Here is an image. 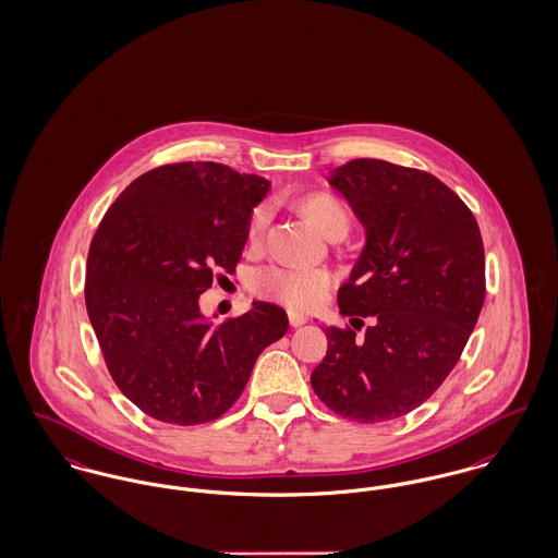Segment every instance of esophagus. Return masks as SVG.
Instances as JSON below:
<instances>
[{
	"mask_svg": "<svg viewBox=\"0 0 558 558\" xmlns=\"http://www.w3.org/2000/svg\"><path fill=\"white\" fill-rule=\"evenodd\" d=\"M289 323H291V327H301V325H305L307 323V316H303L301 312H289Z\"/></svg>",
	"mask_w": 558,
	"mask_h": 558,
	"instance_id": "obj_1",
	"label": "esophagus"
}]
</instances>
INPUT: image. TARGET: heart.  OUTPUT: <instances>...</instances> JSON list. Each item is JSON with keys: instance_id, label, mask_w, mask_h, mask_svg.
I'll return each instance as SVG.
<instances>
[{"instance_id": "heart-1", "label": "heart", "mask_w": 558, "mask_h": 558, "mask_svg": "<svg viewBox=\"0 0 558 558\" xmlns=\"http://www.w3.org/2000/svg\"><path fill=\"white\" fill-rule=\"evenodd\" d=\"M300 215L327 240H342L350 231V210L340 197L327 191L307 193L298 199ZM269 227L267 206H257L248 220V246L260 248ZM336 280L331 271L314 269H289V267H265L253 276V291L263 300L278 301L293 310H314L331 293Z\"/></svg>"}]
</instances>
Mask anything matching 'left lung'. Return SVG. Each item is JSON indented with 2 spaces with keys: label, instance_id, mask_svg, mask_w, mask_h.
I'll list each match as a JSON object with an SVG mask.
<instances>
[{
  "label": "left lung",
  "instance_id": "1",
  "mask_svg": "<svg viewBox=\"0 0 558 558\" xmlns=\"http://www.w3.org/2000/svg\"><path fill=\"white\" fill-rule=\"evenodd\" d=\"M329 184L365 227L340 312L372 325L363 340L327 327L310 383L343 418L385 423L425 403L461 359L486 293L484 244L472 210L430 173L354 159Z\"/></svg>",
  "mask_w": 558,
  "mask_h": 558
}]
</instances>
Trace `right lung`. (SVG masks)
Wrapping results in <instances>:
<instances>
[{
  "instance_id": "add662e5",
  "label": "right lung",
  "mask_w": 558,
  "mask_h": 558,
  "mask_svg": "<svg viewBox=\"0 0 558 558\" xmlns=\"http://www.w3.org/2000/svg\"><path fill=\"white\" fill-rule=\"evenodd\" d=\"M267 191L269 180L229 166L172 163L135 178L101 218L86 312L112 380L144 414L184 427L215 421L287 333V312L267 301L218 327L199 312L216 271H235Z\"/></svg>"
}]
</instances>
